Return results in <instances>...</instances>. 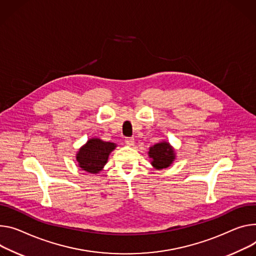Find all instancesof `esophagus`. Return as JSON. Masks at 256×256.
I'll return each instance as SVG.
<instances>
[{"instance_id": "1", "label": "esophagus", "mask_w": 256, "mask_h": 256, "mask_svg": "<svg viewBox=\"0 0 256 256\" xmlns=\"http://www.w3.org/2000/svg\"><path fill=\"white\" fill-rule=\"evenodd\" d=\"M124 142H126V144L128 146H132V145L134 144V138H124Z\"/></svg>"}]
</instances>
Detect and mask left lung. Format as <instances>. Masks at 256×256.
I'll list each match as a JSON object with an SVG mask.
<instances>
[{
    "instance_id": "8db88e82",
    "label": "left lung",
    "mask_w": 256,
    "mask_h": 256,
    "mask_svg": "<svg viewBox=\"0 0 256 256\" xmlns=\"http://www.w3.org/2000/svg\"><path fill=\"white\" fill-rule=\"evenodd\" d=\"M151 164L156 170L168 168L176 159V153L170 143L162 141L149 148Z\"/></svg>"
}]
</instances>
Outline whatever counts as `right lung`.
Returning <instances> with one entry per match:
<instances>
[{
    "mask_svg": "<svg viewBox=\"0 0 256 256\" xmlns=\"http://www.w3.org/2000/svg\"><path fill=\"white\" fill-rule=\"evenodd\" d=\"M116 144L104 142L92 138L78 150L76 161L78 166L90 174H99L107 164L109 154L115 149Z\"/></svg>",
    "mask_w": 256,
    "mask_h": 256,
    "instance_id": "right-lung-1",
    "label": "right lung"
}]
</instances>
